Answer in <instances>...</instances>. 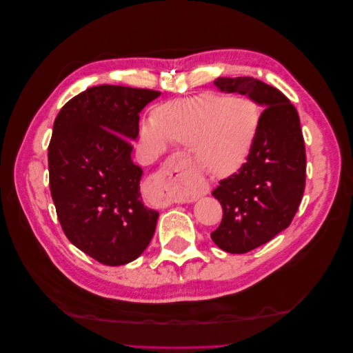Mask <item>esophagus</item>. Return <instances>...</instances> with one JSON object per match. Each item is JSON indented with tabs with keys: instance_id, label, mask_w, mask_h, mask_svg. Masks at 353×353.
<instances>
[{
	"instance_id": "34e87169",
	"label": "esophagus",
	"mask_w": 353,
	"mask_h": 353,
	"mask_svg": "<svg viewBox=\"0 0 353 353\" xmlns=\"http://www.w3.org/2000/svg\"><path fill=\"white\" fill-rule=\"evenodd\" d=\"M152 181L162 193V206L194 201L209 193V184L205 179H191L185 170L178 168L159 170Z\"/></svg>"
}]
</instances>
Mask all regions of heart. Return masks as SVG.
Listing matches in <instances>:
<instances>
[{"mask_svg": "<svg viewBox=\"0 0 353 353\" xmlns=\"http://www.w3.org/2000/svg\"><path fill=\"white\" fill-rule=\"evenodd\" d=\"M258 126L259 112L250 100L206 92L160 105L143 122L140 138L153 153H162L168 141L191 147L203 169L230 175L248 159Z\"/></svg>", "mask_w": 353, "mask_h": 353, "instance_id": "1", "label": "heart"}]
</instances>
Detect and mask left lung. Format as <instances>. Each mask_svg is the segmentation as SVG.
Masks as SVG:
<instances>
[{
  "mask_svg": "<svg viewBox=\"0 0 353 353\" xmlns=\"http://www.w3.org/2000/svg\"><path fill=\"white\" fill-rule=\"evenodd\" d=\"M222 92H239L263 108L248 160L212 191L223 216L210 237L228 253H248L290 225L301 205L306 154L294 105L271 85L250 77L218 78Z\"/></svg>",
  "mask_w": 353,
  "mask_h": 353,
  "instance_id": "8db88e82",
  "label": "left lung"
}]
</instances>
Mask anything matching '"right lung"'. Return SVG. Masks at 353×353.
<instances>
[{
	"mask_svg": "<svg viewBox=\"0 0 353 353\" xmlns=\"http://www.w3.org/2000/svg\"><path fill=\"white\" fill-rule=\"evenodd\" d=\"M159 95L99 85L63 105L52 126L48 170L57 218L69 241L100 263L135 261L154 234L159 212L143 203L131 141L140 112Z\"/></svg>",
	"mask_w": 353,
	"mask_h": 353,
	"instance_id": "1",
	"label": "right lung"
}]
</instances>
